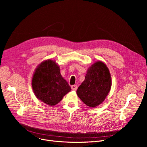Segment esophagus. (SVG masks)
Masks as SVG:
<instances>
[{
    "label": "esophagus",
    "mask_w": 147,
    "mask_h": 147,
    "mask_svg": "<svg viewBox=\"0 0 147 147\" xmlns=\"http://www.w3.org/2000/svg\"><path fill=\"white\" fill-rule=\"evenodd\" d=\"M71 88H72V90L75 91V90H77V85H75V84H74V85H72V86H71Z\"/></svg>",
    "instance_id": "esophagus-1"
}]
</instances>
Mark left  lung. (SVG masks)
I'll return each mask as SVG.
<instances>
[{
	"mask_svg": "<svg viewBox=\"0 0 147 147\" xmlns=\"http://www.w3.org/2000/svg\"><path fill=\"white\" fill-rule=\"evenodd\" d=\"M112 86L109 70L101 61L93 64L87 71L85 79L77 91L84 104L90 107L100 105L108 95Z\"/></svg>",
	"mask_w": 147,
	"mask_h": 147,
	"instance_id": "1",
	"label": "left lung"
}]
</instances>
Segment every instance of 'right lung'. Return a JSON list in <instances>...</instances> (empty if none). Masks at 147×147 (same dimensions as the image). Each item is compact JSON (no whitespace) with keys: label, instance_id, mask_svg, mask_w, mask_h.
<instances>
[{"label":"right lung","instance_id":"obj_1","mask_svg":"<svg viewBox=\"0 0 147 147\" xmlns=\"http://www.w3.org/2000/svg\"><path fill=\"white\" fill-rule=\"evenodd\" d=\"M32 86L37 98L50 106L59 103L71 90L61 76L59 65L51 59L42 62L35 69Z\"/></svg>","mask_w":147,"mask_h":147}]
</instances>
